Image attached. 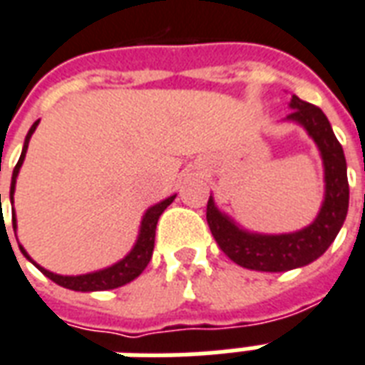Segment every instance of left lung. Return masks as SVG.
I'll list each match as a JSON object with an SVG mask.
<instances>
[{"mask_svg":"<svg viewBox=\"0 0 365 365\" xmlns=\"http://www.w3.org/2000/svg\"><path fill=\"white\" fill-rule=\"evenodd\" d=\"M290 108L292 112L286 120L296 121L306 129L323 158L325 199L317 218L306 228L290 234H255L240 228L228 215L218 210L212 197L207 203V222L218 247L234 263L251 271L284 272L309 265L333 244L348 212L346 158L327 115L296 94H292Z\"/></svg>","mask_w":365,"mask_h":365,"instance_id":"1","label":"left lung"}]
</instances>
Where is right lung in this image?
<instances>
[{
  "label": "right lung",
  "mask_w": 365,
  "mask_h": 365,
  "mask_svg": "<svg viewBox=\"0 0 365 365\" xmlns=\"http://www.w3.org/2000/svg\"><path fill=\"white\" fill-rule=\"evenodd\" d=\"M36 120L32 123V128L29 129L26 133V139H24L23 145V153H21V158H19L17 166L13 170V178H11V191H9V199L11 205H13V193H15V183H17V175L19 170L23 166L24 155H26V148H29V141H31L32 133L34 129L38 125ZM175 199V195L164 199L160 203H156L155 207L145 212V217L141 220V228H139V236H137V242H135L133 250L129 251L125 257L114 263L112 267H106L102 271H94V272H86V274H77V277H63V274H56V272L46 271L44 267L36 265L34 261L31 259V255L24 251V247L19 244V250L23 251V255L29 261H32L34 265L38 267L40 272H44L46 277L50 280H53L56 284L63 286V288H69V290H75V292H98V290H112V288H120V286L128 284L131 280H135L143 271L145 267L148 265V261L153 257V250H155V234H156V222L158 218L164 212V209L168 207L172 201ZM0 207H1V193H0ZM13 230H15V236H17V218H15V210H13Z\"/></svg>",
  "instance_id": "right-lung-1"
}]
</instances>
